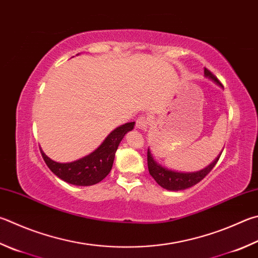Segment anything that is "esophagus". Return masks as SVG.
<instances>
[{
	"label": "esophagus",
	"mask_w": 258,
	"mask_h": 258,
	"mask_svg": "<svg viewBox=\"0 0 258 258\" xmlns=\"http://www.w3.org/2000/svg\"><path fill=\"white\" fill-rule=\"evenodd\" d=\"M149 124H150V119L147 116H140L137 119V127L139 130L147 131L149 127Z\"/></svg>",
	"instance_id": "34e87169"
}]
</instances>
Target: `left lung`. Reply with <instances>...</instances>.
I'll use <instances>...</instances> for the list:
<instances>
[{
	"label": "left lung",
	"mask_w": 258,
	"mask_h": 258,
	"mask_svg": "<svg viewBox=\"0 0 258 258\" xmlns=\"http://www.w3.org/2000/svg\"><path fill=\"white\" fill-rule=\"evenodd\" d=\"M204 77L210 79L211 81H213L217 86L222 87V84L215 78L212 73H211L208 69H204ZM222 152H220L219 156L214 159V161L210 163L208 167L203 168L202 170L194 171V172H182L169 169V168L163 167L160 163L156 161V159L153 158L150 149H148V168L150 175L153 177V179L156 180L162 188L167 190H182L189 187L194 186L200 182L203 178L207 176L209 172L213 169V167L217 165L220 156Z\"/></svg>",
	"instance_id": "8db88e82"
}]
</instances>
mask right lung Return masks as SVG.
Segmentation results:
<instances>
[{"instance_id":"add662e5","label":"right lung","mask_w":258,"mask_h":258,"mask_svg":"<svg viewBox=\"0 0 258 258\" xmlns=\"http://www.w3.org/2000/svg\"><path fill=\"white\" fill-rule=\"evenodd\" d=\"M134 125L135 121H131L116 127L95 151L76 161L57 162L46 156L41 149L40 153L49 169L62 180L77 186L95 185L109 174L117 148Z\"/></svg>"}]
</instances>
